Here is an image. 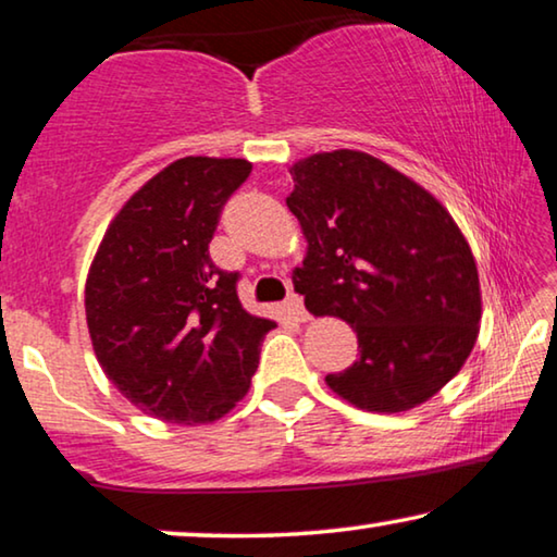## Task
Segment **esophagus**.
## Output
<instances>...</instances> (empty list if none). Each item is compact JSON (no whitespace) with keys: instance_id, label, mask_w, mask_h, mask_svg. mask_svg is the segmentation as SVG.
<instances>
[{"instance_id":"esophagus-1","label":"esophagus","mask_w":557,"mask_h":557,"mask_svg":"<svg viewBox=\"0 0 557 557\" xmlns=\"http://www.w3.org/2000/svg\"><path fill=\"white\" fill-rule=\"evenodd\" d=\"M284 306H286V311L292 313V317H294L296 321H306V319H309V311H306V306H304L301 296H298V294H288Z\"/></svg>"}]
</instances>
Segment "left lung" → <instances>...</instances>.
<instances>
[{
    "label": "left lung",
    "instance_id": "left-lung-1",
    "mask_svg": "<svg viewBox=\"0 0 557 557\" xmlns=\"http://www.w3.org/2000/svg\"><path fill=\"white\" fill-rule=\"evenodd\" d=\"M292 178L286 206L309 244L294 288L359 342V359L326 384L367 412L422 405L478 342L480 278L462 231L432 193L367 152H317Z\"/></svg>",
    "mask_w": 557,
    "mask_h": 557
}]
</instances>
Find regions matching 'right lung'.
I'll return each instance as SVG.
<instances>
[{
	"label": "right lung",
	"instance_id": "right-lung-1",
	"mask_svg": "<svg viewBox=\"0 0 557 557\" xmlns=\"http://www.w3.org/2000/svg\"><path fill=\"white\" fill-rule=\"evenodd\" d=\"M251 168L203 156L163 168L120 208L87 273V329L102 372L163 422L203 424L231 412L276 326L240 306V276L208 253L225 200Z\"/></svg>",
	"mask_w": 557,
	"mask_h": 557
}]
</instances>
